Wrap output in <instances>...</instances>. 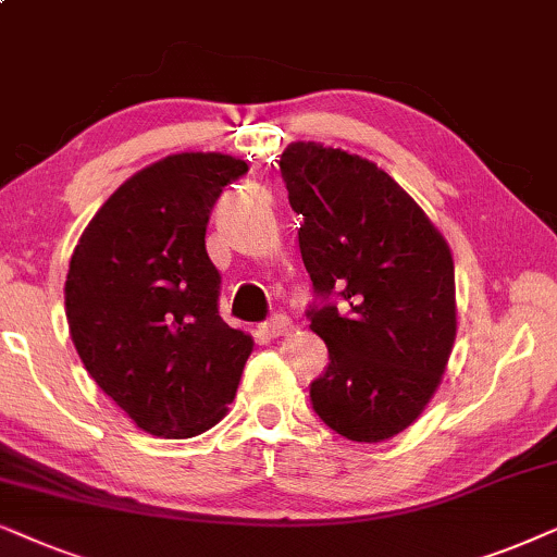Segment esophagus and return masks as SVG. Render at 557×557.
<instances>
[{"instance_id": "obj_1", "label": "esophagus", "mask_w": 557, "mask_h": 557, "mask_svg": "<svg viewBox=\"0 0 557 557\" xmlns=\"http://www.w3.org/2000/svg\"><path fill=\"white\" fill-rule=\"evenodd\" d=\"M287 331H293V321H290V318H285V315H274L267 323L259 325V333H262V336H267V338L285 336Z\"/></svg>"}]
</instances>
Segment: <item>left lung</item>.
Wrapping results in <instances>:
<instances>
[{"mask_svg": "<svg viewBox=\"0 0 557 557\" xmlns=\"http://www.w3.org/2000/svg\"><path fill=\"white\" fill-rule=\"evenodd\" d=\"M302 224V264L323 298L310 331L331 364L310 384L325 425L356 443L395 438L438 392L454 351V255L414 198L372 160L321 143L280 158Z\"/></svg>", "mask_w": 557, "mask_h": 557, "instance_id": "left-lung-1", "label": "left lung"}]
</instances>
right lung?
<instances>
[{
    "label": "right lung",
    "instance_id": "right-lung-1",
    "mask_svg": "<svg viewBox=\"0 0 557 557\" xmlns=\"http://www.w3.org/2000/svg\"><path fill=\"white\" fill-rule=\"evenodd\" d=\"M249 165L177 152L124 181L71 255L65 318L94 382L158 438H193L228 412L255 341L219 315L206 224Z\"/></svg>",
    "mask_w": 557,
    "mask_h": 557
}]
</instances>
